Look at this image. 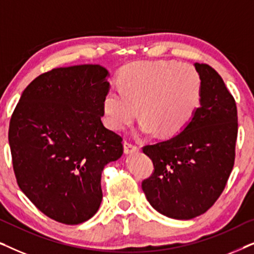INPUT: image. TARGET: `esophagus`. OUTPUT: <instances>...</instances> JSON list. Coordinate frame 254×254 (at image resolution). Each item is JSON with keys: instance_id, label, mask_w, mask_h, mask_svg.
Listing matches in <instances>:
<instances>
[{"instance_id": "esophagus-1", "label": "esophagus", "mask_w": 254, "mask_h": 254, "mask_svg": "<svg viewBox=\"0 0 254 254\" xmlns=\"http://www.w3.org/2000/svg\"><path fill=\"white\" fill-rule=\"evenodd\" d=\"M124 149H125V152H126V154H133V152L138 150V147L137 145L131 143V142L125 140L124 141Z\"/></svg>"}]
</instances>
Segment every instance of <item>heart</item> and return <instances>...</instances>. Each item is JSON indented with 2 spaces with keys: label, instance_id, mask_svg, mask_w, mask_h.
I'll return each mask as SVG.
<instances>
[{
  "label": "heart",
  "instance_id": "obj_1",
  "mask_svg": "<svg viewBox=\"0 0 254 254\" xmlns=\"http://www.w3.org/2000/svg\"><path fill=\"white\" fill-rule=\"evenodd\" d=\"M119 89H110L103 107L107 125L124 129L138 113L140 130L164 136L182 131L200 104L202 79L193 65L176 61H138L119 75Z\"/></svg>",
  "mask_w": 254,
  "mask_h": 254
}]
</instances>
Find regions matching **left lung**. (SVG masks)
Returning a JSON list of instances; mask_svg holds the SVG:
<instances>
[{"mask_svg": "<svg viewBox=\"0 0 254 254\" xmlns=\"http://www.w3.org/2000/svg\"><path fill=\"white\" fill-rule=\"evenodd\" d=\"M194 65L202 79V93L192 120L176 136L142 148L154 164L142 190L158 213L176 220L199 216L216 202L236 156L235 98L215 69Z\"/></svg>", "mask_w": 254, "mask_h": 254, "instance_id": "8db88e82", "label": "left lung"}]
</instances>
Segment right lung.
Here are the masks:
<instances>
[{
    "label": "right lung",
    "mask_w": 254,
    "mask_h": 254,
    "mask_svg": "<svg viewBox=\"0 0 254 254\" xmlns=\"http://www.w3.org/2000/svg\"><path fill=\"white\" fill-rule=\"evenodd\" d=\"M107 76L99 64L44 72L26 86L10 119L17 184L60 223L79 224L97 213L103 170L124 152L123 137L102 123Z\"/></svg>",
    "instance_id": "obj_1"
}]
</instances>
